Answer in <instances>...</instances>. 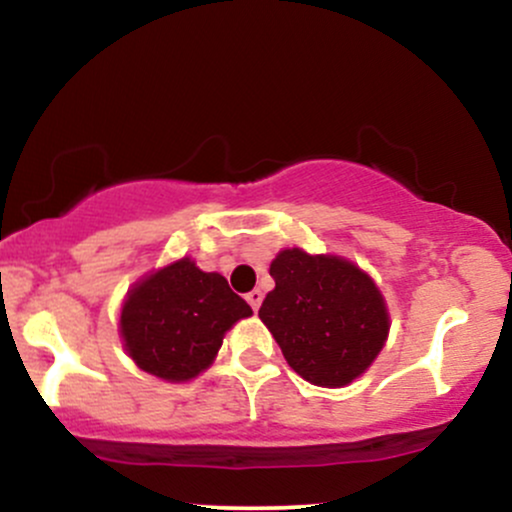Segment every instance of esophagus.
<instances>
[{
	"mask_svg": "<svg viewBox=\"0 0 512 512\" xmlns=\"http://www.w3.org/2000/svg\"><path fill=\"white\" fill-rule=\"evenodd\" d=\"M245 301L250 303L252 310H260V305H262V291H257V289L250 291L248 296H245Z\"/></svg>",
	"mask_w": 512,
	"mask_h": 512,
	"instance_id": "1",
	"label": "esophagus"
}]
</instances>
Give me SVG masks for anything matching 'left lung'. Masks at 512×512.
<instances>
[{"instance_id":"obj_1","label":"left lung","mask_w":512,"mask_h":512,"mask_svg":"<svg viewBox=\"0 0 512 512\" xmlns=\"http://www.w3.org/2000/svg\"><path fill=\"white\" fill-rule=\"evenodd\" d=\"M269 274L276 286L260 320L301 378L342 387L375 361L390 320L378 286L356 264L293 248L276 255Z\"/></svg>"}]
</instances>
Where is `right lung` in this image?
<instances>
[{
    "mask_svg": "<svg viewBox=\"0 0 512 512\" xmlns=\"http://www.w3.org/2000/svg\"><path fill=\"white\" fill-rule=\"evenodd\" d=\"M248 315L252 308L221 274L182 257L129 291L120 332L139 368L182 383L209 368L223 334Z\"/></svg>",
    "mask_w": 512,
    "mask_h": 512,
    "instance_id": "1",
    "label": "right lung"
}]
</instances>
